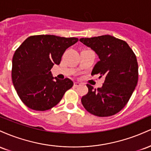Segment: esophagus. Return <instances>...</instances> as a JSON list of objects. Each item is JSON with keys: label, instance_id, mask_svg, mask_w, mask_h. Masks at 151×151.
I'll use <instances>...</instances> for the list:
<instances>
[{"label": "esophagus", "instance_id": "obj_1", "mask_svg": "<svg viewBox=\"0 0 151 151\" xmlns=\"http://www.w3.org/2000/svg\"><path fill=\"white\" fill-rule=\"evenodd\" d=\"M80 85V83L78 82V81H75V82H74V86H75V87H77V86H79Z\"/></svg>", "mask_w": 151, "mask_h": 151}]
</instances>
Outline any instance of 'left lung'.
<instances>
[{
  "label": "left lung",
  "instance_id": "1",
  "mask_svg": "<svg viewBox=\"0 0 151 151\" xmlns=\"http://www.w3.org/2000/svg\"><path fill=\"white\" fill-rule=\"evenodd\" d=\"M81 42L99 56L91 75L105 77L101 88L86 84L88 93L82 96V105L90 114L99 117L117 114L128 103L138 83L136 57L125 41L109 35L81 38Z\"/></svg>",
  "mask_w": 151,
  "mask_h": 151
}]
</instances>
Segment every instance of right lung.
I'll list each match as a JSON object with an SVG mask.
<instances>
[{
	"mask_svg": "<svg viewBox=\"0 0 151 151\" xmlns=\"http://www.w3.org/2000/svg\"><path fill=\"white\" fill-rule=\"evenodd\" d=\"M76 37L40 35L27 37L15 50L12 61V81L21 101L28 108L46 111L56 106L73 86L66 78L53 77L51 69L60 65L65 50Z\"/></svg>",
	"mask_w": 151,
	"mask_h": 151,
	"instance_id": "1",
	"label": "right lung"
}]
</instances>
